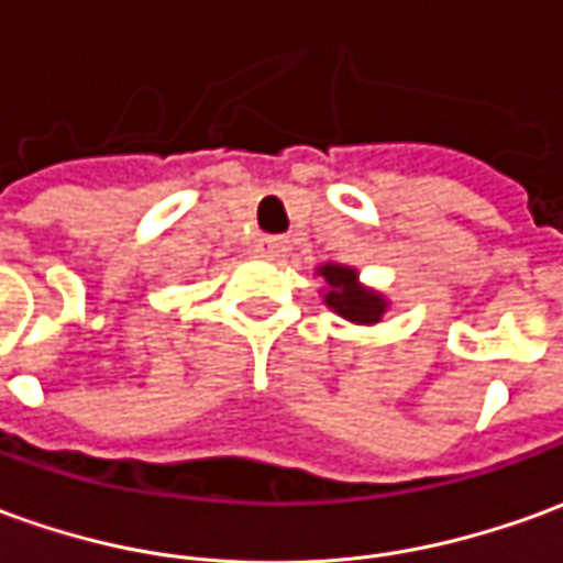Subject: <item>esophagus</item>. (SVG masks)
<instances>
[{"mask_svg":"<svg viewBox=\"0 0 563 563\" xmlns=\"http://www.w3.org/2000/svg\"><path fill=\"white\" fill-rule=\"evenodd\" d=\"M254 251H257L260 257L278 260V257H285L288 242H285V239H273V235H260L257 242H254Z\"/></svg>","mask_w":563,"mask_h":563,"instance_id":"1","label":"esophagus"}]
</instances>
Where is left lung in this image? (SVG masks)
<instances>
[{"label": "left lung", "mask_w": 563, "mask_h": 563, "mask_svg": "<svg viewBox=\"0 0 563 563\" xmlns=\"http://www.w3.org/2000/svg\"><path fill=\"white\" fill-rule=\"evenodd\" d=\"M319 275L324 278V303L333 309L336 316L355 324H377L386 312V297L377 290L364 288L358 282V273L352 266H340V263H324L319 266Z\"/></svg>", "instance_id": "left-lung-1"}]
</instances>
